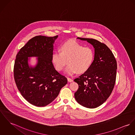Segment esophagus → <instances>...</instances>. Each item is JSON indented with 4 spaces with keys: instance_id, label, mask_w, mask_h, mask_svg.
<instances>
[{
    "instance_id": "1",
    "label": "esophagus",
    "mask_w": 135,
    "mask_h": 135,
    "mask_svg": "<svg viewBox=\"0 0 135 135\" xmlns=\"http://www.w3.org/2000/svg\"><path fill=\"white\" fill-rule=\"evenodd\" d=\"M67 79H68V81H69V82H70V83H71V82H72L73 80V79H71L70 78H69V77H68L67 78Z\"/></svg>"
}]
</instances>
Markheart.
Segmentation results:
<instances>
[{
	"label": "heart",
	"mask_w": 135,
	"mask_h": 135,
	"mask_svg": "<svg viewBox=\"0 0 135 135\" xmlns=\"http://www.w3.org/2000/svg\"><path fill=\"white\" fill-rule=\"evenodd\" d=\"M61 52H55L52 56V61L56 70L62 71L67 61L69 65L64 72L68 75L82 73L91 66L94 57L93 49L89 46L84 47L73 41H69L60 46Z\"/></svg>",
	"instance_id": "1"
}]
</instances>
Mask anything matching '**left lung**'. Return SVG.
Masks as SVG:
<instances>
[{
    "instance_id": "1",
    "label": "left lung",
    "mask_w": 135,
    "mask_h": 135,
    "mask_svg": "<svg viewBox=\"0 0 135 135\" xmlns=\"http://www.w3.org/2000/svg\"><path fill=\"white\" fill-rule=\"evenodd\" d=\"M86 41L94 48V58L90 68L74 79L78 85L75 93L76 101L89 108L103 104L110 95L115 83L117 63L110 49L93 38L77 37Z\"/></svg>"
}]
</instances>
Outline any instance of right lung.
I'll list each match as a JSON object with an SVG mask.
<instances>
[{
	"label": "right lung",
	"instance_id": "add662e5",
	"mask_svg": "<svg viewBox=\"0 0 135 135\" xmlns=\"http://www.w3.org/2000/svg\"><path fill=\"white\" fill-rule=\"evenodd\" d=\"M58 36H37L28 41L16 56L14 77L23 98L31 104L44 107L58 95L67 78L59 73L52 62L54 44ZM36 56L37 64L29 67L28 58Z\"/></svg>",
	"mask_w": 135,
	"mask_h": 135
}]
</instances>
